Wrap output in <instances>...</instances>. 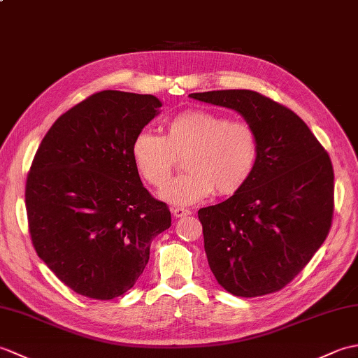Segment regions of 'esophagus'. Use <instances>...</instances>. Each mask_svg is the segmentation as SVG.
<instances>
[{
	"label": "esophagus",
	"instance_id": "obj_1",
	"mask_svg": "<svg viewBox=\"0 0 358 358\" xmlns=\"http://www.w3.org/2000/svg\"><path fill=\"white\" fill-rule=\"evenodd\" d=\"M172 215H173L175 218H181V217L191 215V210L186 209V208H173V209H172Z\"/></svg>",
	"mask_w": 358,
	"mask_h": 358
}]
</instances>
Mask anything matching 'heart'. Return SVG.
Here are the masks:
<instances>
[{
	"mask_svg": "<svg viewBox=\"0 0 358 358\" xmlns=\"http://www.w3.org/2000/svg\"><path fill=\"white\" fill-rule=\"evenodd\" d=\"M131 154L141 177L155 187L164 186L185 156L187 172L159 195L173 204H194L214 191L232 195L245 187L260 158V138L249 121L194 109L167 121L164 136L143 129Z\"/></svg>",
	"mask_w": 358,
	"mask_h": 358,
	"instance_id": "obj_1",
	"label": "heart"
}]
</instances>
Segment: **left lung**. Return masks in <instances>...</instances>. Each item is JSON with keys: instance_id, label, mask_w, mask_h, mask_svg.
Masks as SVG:
<instances>
[{"instance_id": "8db88e82", "label": "left lung", "mask_w": 358, "mask_h": 358, "mask_svg": "<svg viewBox=\"0 0 358 358\" xmlns=\"http://www.w3.org/2000/svg\"><path fill=\"white\" fill-rule=\"evenodd\" d=\"M189 96L237 110L260 138V158L246 186L199 210L209 268L237 296L277 292L299 275L329 234V154L296 113L254 90Z\"/></svg>"}]
</instances>
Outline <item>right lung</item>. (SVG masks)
Segmentation results:
<instances>
[{
	"mask_svg": "<svg viewBox=\"0 0 358 358\" xmlns=\"http://www.w3.org/2000/svg\"><path fill=\"white\" fill-rule=\"evenodd\" d=\"M154 95L103 90L45 134L26 181L32 245L73 292L112 300L131 289L150 243L171 227L167 204L143 186L134 136L158 113Z\"/></svg>",
	"mask_w": 358,
	"mask_h": 358,
	"instance_id": "obj_1",
	"label": "right lung"
}]
</instances>
